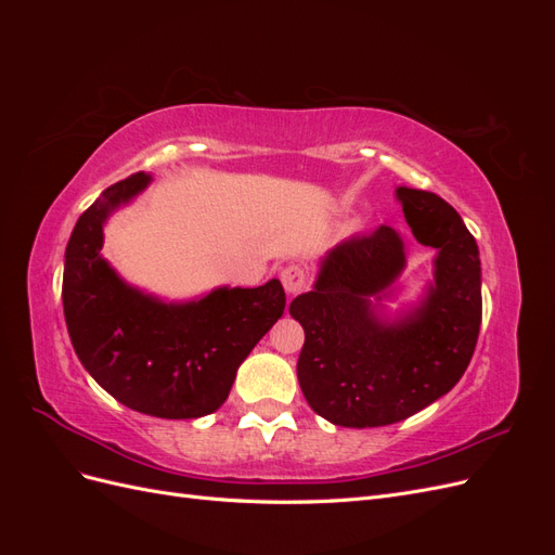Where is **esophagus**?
<instances>
[{
    "mask_svg": "<svg viewBox=\"0 0 555 555\" xmlns=\"http://www.w3.org/2000/svg\"><path fill=\"white\" fill-rule=\"evenodd\" d=\"M282 287L287 294H300L304 289H308V273L300 266H287L280 275Z\"/></svg>",
    "mask_w": 555,
    "mask_h": 555,
    "instance_id": "34e87169",
    "label": "esophagus"
}]
</instances>
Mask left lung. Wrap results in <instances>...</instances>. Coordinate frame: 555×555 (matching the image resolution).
Segmentation results:
<instances>
[{"mask_svg":"<svg viewBox=\"0 0 555 555\" xmlns=\"http://www.w3.org/2000/svg\"><path fill=\"white\" fill-rule=\"evenodd\" d=\"M396 198L412 236L438 249L422 304L396 319L377 314L405 271L400 233L379 227L328 249L314 289L289 306L306 331L296 365L300 391L335 426L402 422L449 393L475 354L481 263L473 233L438 194L398 188Z\"/></svg>","mask_w":555,"mask_h":555,"instance_id":"left-lung-1","label":"left lung"}]
</instances>
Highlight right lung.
I'll list each match as a JSON object with an SVG mask.
<instances>
[{
	"label": "right lung",
	"mask_w": 555,
	"mask_h": 555,
	"mask_svg": "<svg viewBox=\"0 0 555 555\" xmlns=\"http://www.w3.org/2000/svg\"><path fill=\"white\" fill-rule=\"evenodd\" d=\"M147 182L143 171L115 182L78 217L64 251V319L80 363L115 400L159 418H198L222 408L287 296L271 280L166 304L127 284L102 257L104 224Z\"/></svg>",
	"instance_id": "obj_1"
}]
</instances>
